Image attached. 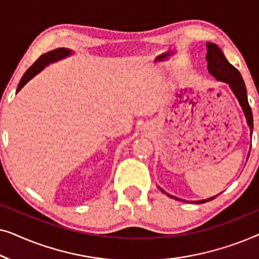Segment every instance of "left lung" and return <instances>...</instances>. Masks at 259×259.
I'll return each instance as SVG.
<instances>
[{"instance_id": "1", "label": "left lung", "mask_w": 259, "mask_h": 259, "mask_svg": "<svg viewBox=\"0 0 259 259\" xmlns=\"http://www.w3.org/2000/svg\"><path fill=\"white\" fill-rule=\"evenodd\" d=\"M206 46H207L206 60H207L208 72H210L211 75H213L215 79L225 81V82H228L230 84L232 92L235 93L237 99H238L240 106H242L244 114H245V116H246L247 125L250 126L251 134H252V130H253L252 111H251L249 101H247L246 87H245V83H244V81H243L242 75H240L238 69H237L236 67H233L231 63L226 60L225 55L223 54V52L219 49L217 45L208 42V44H206ZM167 196L171 198H175V199L182 200V199H179V198L171 196V194H167ZM212 199H214V197L208 198V199L196 201V203L203 204V203H206V201H210Z\"/></svg>"}]
</instances>
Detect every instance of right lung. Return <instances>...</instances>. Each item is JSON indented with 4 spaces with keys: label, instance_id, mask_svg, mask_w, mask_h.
I'll use <instances>...</instances> for the list:
<instances>
[{
    "label": "right lung",
    "instance_id": "right-lung-1",
    "mask_svg": "<svg viewBox=\"0 0 259 259\" xmlns=\"http://www.w3.org/2000/svg\"><path fill=\"white\" fill-rule=\"evenodd\" d=\"M70 53L72 52L68 51V49H66V48H58V49H54V51H52V52L46 53V54H44V55H41L40 58H38L36 61H35L33 65H31L29 68L27 69V72L23 74L22 79H21L19 86H17L16 93L21 91V88H22L24 84H26L28 81L31 79V77H34L38 72H41V70L44 69L45 67L48 65V63L54 62V61H56V60H60L62 58H66V56L69 55Z\"/></svg>",
    "mask_w": 259,
    "mask_h": 259
}]
</instances>
